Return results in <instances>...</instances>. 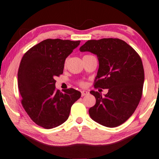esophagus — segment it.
Segmentation results:
<instances>
[{
  "label": "esophagus",
  "mask_w": 159,
  "mask_h": 159,
  "mask_svg": "<svg viewBox=\"0 0 159 159\" xmlns=\"http://www.w3.org/2000/svg\"><path fill=\"white\" fill-rule=\"evenodd\" d=\"M88 93H89V92H88V91H86V90H82V91H81V95H82V96H86V95H88Z\"/></svg>",
  "instance_id": "obj_1"
}]
</instances>
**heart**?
Masks as SVG:
<instances>
[{
	"instance_id": "heart-1",
	"label": "heart",
	"mask_w": 159,
	"mask_h": 159,
	"mask_svg": "<svg viewBox=\"0 0 159 159\" xmlns=\"http://www.w3.org/2000/svg\"><path fill=\"white\" fill-rule=\"evenodd\" d=\"M84 56H86V55H84ZM66 62H65V63H64V65L66 66ZM79 84L80 86H82V87H83V86H84V82H80V83H79Z\"/></svg>"
}]
</instances>
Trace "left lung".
Here are the masks:
<instances>
[{
    "label": "left lung",
    "mask_w": 159,
    "mask_h": 159,
    "mask_svg": "<svg viewBox=\"0 0 159 159\" xmlns=\"http://www.w3.org/2000/svg\"><path fill=\"white\" fill-rule=\"evenodd\" d=\"M80 50L97 55L99 68L94 88L108 90L104 96L90 92L96 98V104L89 109L90 117L107 127L123 124L134 112L143 95L145 72L141 57L119 39L89 40Z\"/></svg>",
    "instance_id": "1"
}]
</instances>
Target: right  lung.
<instances>
[{
  "instance_id": "obj_1",
  "label": "right lung",
  "mask_w": 159,
  "mask_h": 159,
  "mask_svg": "<svg viewBox=\"0 0 159 159\" xmlns=\"http://www.w3.org/2000/svg\"><path fill=\"white\" fill-rule=\"evenodd\" d=\"M80 41L48 39L25 53L18 70L21 103L30 119L49 129L61 125L69 116L71 107L81 96L69 88L63 93L55 89V77L63 72L65 60Z\"/></svg>"
}]
</instances>
